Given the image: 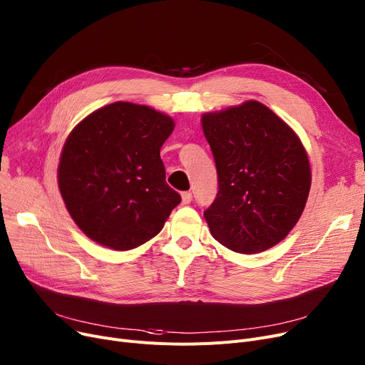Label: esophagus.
<instances>
[{"instance_id": "1", "label": "esophagus", "mask_w": 365, "mask_h": 365, "mask_svg": "<svg viewBox=\"0 0 365 365\" xmlns=\"http://www.w3.org/2000/svg\"><path fill=\"white\" fill-rule=\"evenodd\" d=\"M181 199H182V205H188L190 202H192V199H193V195L190 193V192H184V193L181 195Z\"/></svg>"}]
</instances>
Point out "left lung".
Listing matches in <instances>:
<instances>
[{
  "instance_id": "obj_1",
  "label": "left lung",
  "mask_w": 365,
  "mask_h": 365,
  "mask_svg": "<svg viewBox=\"0 0 365 365\" xmlns=\"http://www.w3.org/2000/svg\"><path fill=\"white\" fill-rule=\"evenodd\" d=\"M218 175L203 212L211 235L240 254L274 247L297 224L310 190L307 153L282 118L262 102L202 115Z\"/></svg>"
}]
</instances>
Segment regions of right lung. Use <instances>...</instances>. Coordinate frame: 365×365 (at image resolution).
<instances>
[{
    "label": "right lung",
    "mask_w": 365,
    "mask_h": 365,
    "mask_svg": "<svg viewBox=\"0 0 365 365\" xmlns=\"http://www.w3.org/2000/svg\"><path fill=\"white\" fill-rule=\"evenodd\" d=\"M173 120L147 106L114 102L66 138L58 184L80 230L115 251L145 244L165 225L181 196L165 181L160 148Z\"/></svg>",
    "instance_id": "obj_1"
}]
</instances>
